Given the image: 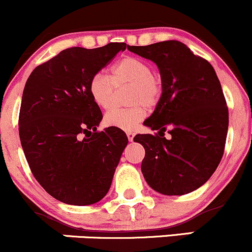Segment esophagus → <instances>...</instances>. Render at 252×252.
<instances>
[{
  "label": "esophagus",
  "mask_w": 252,
  "mask_h": 252,
  "mask_svg": "<svg viewBox=\"0 0 252 252\" xmlns=\"http://www.w3.org/2000/svg\"><path fill=\"white\" fill-rule=\"evenodd\" d=\"M126 134H127V138H128L129 142L133 141V138H134V132H132V131H126Z\"/></svg>",
  "instance_id": "1"
}]
</instances>
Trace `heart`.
Returning a JSON list of instances; mask_svg holds the SVG:
<instances>
[{"label":"heart","mask_w":252,"mask_h":252,"mask_svg":"<svg viewBox=\"0 0 252 252\" xmlns=\"http://www.w3.org/2000/svg\"><path fill=\"white\" fill-rule=\"evenodd\" d=\"M127 99L132 104L127 108H111L104 116L108 126L123 129H133L147 115V105L158 104L163 93V83L152 66L144 60L126 56L111 67L110 76L105 72H96L89 82V93L94 103L101 109L113 104L115 87L128 84Z\"/></svg>","instance_id":"heart-1"}]
</instances>
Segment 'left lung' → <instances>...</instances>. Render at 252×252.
<instances>
[{
	"instance_id": "obj_1",
	"label": "left lung",
	"mask_w": 252,
	"mask_h": 252,
	"mask_svg": "<svg viewBox=\"0 0 252 252\" xmlns=\"http://www.w3.org/2000/svg\"><path fill=\"white\" fill-rule=\"evenodd\" d=\"M128 50L156 62L163 83L156 110L144 121L158 133L133 138L146 151L142 174L163 195L192 192L211 178L224 153L229 113L220 82L210 62L180 41Z\"/></svg>"
}]
</instances>
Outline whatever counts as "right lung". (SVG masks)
Here are the masks:
<instances>
[{
  "mask_svg": "<svg viewBox=\"0 0 252 252\" xmlns=\"http://www.w3.org/2000/svg\"><path fill=\"white\" fill-rule=\"evenodd\" d=\"M128 47L125 42L69 47L39 64L24 87L22 148L36 181L67 205L100 201L127 146L128 139L119 127L96 129L103 114L92 99L89 82Z\"/></svg>",
  "mask_w": 252,
  "mask_h": 252,
  "instance_id": "obj_1",
  "label": "right lung"
}]
</instances>
